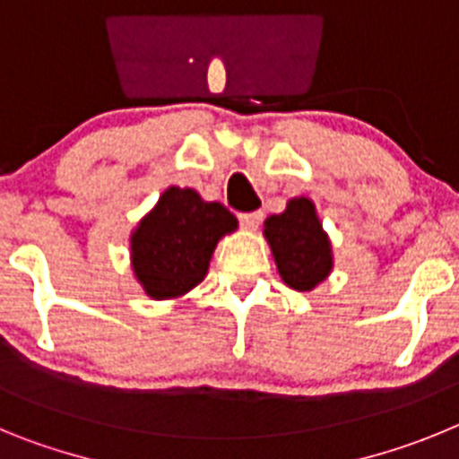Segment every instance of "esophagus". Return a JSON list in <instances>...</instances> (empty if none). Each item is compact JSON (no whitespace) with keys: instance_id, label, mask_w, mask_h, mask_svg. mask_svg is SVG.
Instances as JSON below:
<instances>
[{"instance_id":"1","label":"esophagus","mask_w":459,"mask_h":459,"mask_svg":"<svg viewBox=\"0 0 459 459\" xmlns=\"http://www.w3.org/2000/svg\"><path fill=\"white\" fill-rule=\"evenodd\" d=\"M260 221H263V212H260V210H255V212L239 214V224H242V229H247V230H255L260 226Z\"/></svg>"}]
</instances>
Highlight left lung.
<instances>
[{
  "instance_id": "8db88e82",
  "label": "left lung",
  "mask_w": 459,
  "mask_h": 459,
  "mask_svg": "<svg viewBox=\"0 0 459 459\" xmlns=\"http://www.w3.org/2000/svg\"><path fill=\"white\" fill-rule=\"evenodd\" d=\"M276 270L292 290L311 292L333 270L332 239L325 233L316 205L307 196H295L281 214H270L263 229Z\"/></svg>"
}]
</instances>
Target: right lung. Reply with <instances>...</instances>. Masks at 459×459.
I'll return each instance as SVG.
<instances>
[{"mask_svg":"<svg viewBox=\"0 0 459 459\" xmlns=\"http://www.w3.org/2000/svg\"><path fill=\"white\" fill-rule=\"evenodd\" d=\"M238 229L230 210L196 189L169 187L130 235V265L151 299H180L205 279L217 242Z\"/></svg>","mask_w":459,"mask_h":459,"instance_id":"obj_1","label":"right lung"}]
</instances>
